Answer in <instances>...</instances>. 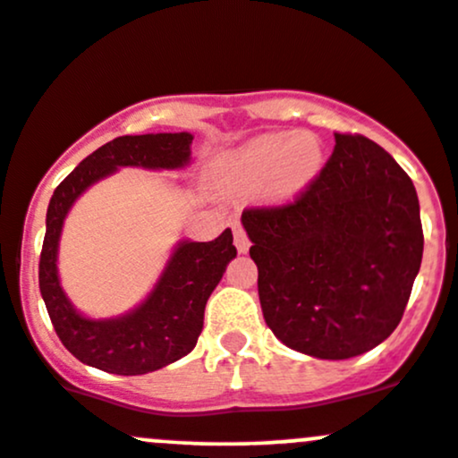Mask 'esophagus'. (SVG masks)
Wrapping results in <instances>:
<instances>
[{
    "mask_svg": "<svg viewBox=\"0 0 458 458\" xmlns=\"http://www.w3.org/2000/svg\"><path fill=\"white\" fill-rule=\"evenodd\" d=\"M234 245H237L239 254H245L250 250V239L245 237L242 225H234Z\"/></svg>",
    "mask_w": 458,
    "mask_h": 458,
    "instance_id": "34e87169",
    "label": "esophagus"
}]
</instances>
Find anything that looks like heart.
<instances>
[{"label":"heart","mask_w":458,"mask_h":458,"mask_svg":"<svg viewBox=\"0 0 458 458\" xmlns=\"http://www.w3.org/2000/svg\"><path fill=\"white\" fill-rule=\"evenodd\" d=\"M322 165L325 147L316 133H266L237 148L224 171L233 191L248 195L263 189L269 204H290L310 189Z\"/></svg>","instance_id":"heart-1"}]
</instances>
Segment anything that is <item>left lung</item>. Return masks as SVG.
I'll list each match as a JSON object with an SVG mask.
<instances>
[{"mask_svg": "<svg viewBox=\"0 0 458 458\" xmlns=\"http://www.w3.org/2000/svg\"><path fill=\"white\" fill-rule=\"evenodd\" d=\"M263 318L278 340L318 360L382 344L421 267L411 177L364 136L335 133L320 175L293 204L243 210Z\"/></svg>", "mask_w": 458, "mask_h": 458, "instance_id": "obj_1", "label": "left lung"}]
</instances>
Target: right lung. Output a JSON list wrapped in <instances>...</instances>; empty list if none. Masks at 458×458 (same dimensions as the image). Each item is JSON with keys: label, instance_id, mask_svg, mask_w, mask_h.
<instances>
[{"label": "right lung", "instance_id": "obj_1", "mask_svg": "<svg viewBox=\"0 0 458 458\" xmlns=\"http://www.w3.org/2000/svg\"><path fill=\"white\" fill-rule=\"evenodd\" d=\"M191 144L189 131L115 138L85 157L52 195L38 261V290L61 343L88 367L114 375H144L195 349L204 329L206 302L237 257L230 228L208 243L180 239L153 290L120 316H85L67 298L59 276L61 233L76 199L124 166L184 171L191 165Z\"/></svg>", "mask_w": 458, "mask_h": 458}]
</instances>
